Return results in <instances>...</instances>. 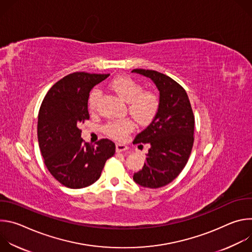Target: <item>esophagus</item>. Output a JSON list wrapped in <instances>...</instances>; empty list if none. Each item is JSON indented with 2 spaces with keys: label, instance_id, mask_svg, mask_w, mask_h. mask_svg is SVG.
Here are the masks:
<instances>
[{
  "label": "esophagus",
  "instance_id": "esophagus-1",
  "mask_svg": "<svg viewBox=\"0 0 252 252\" xmlns=\"http://www.w3.org/2000/svg\"><path fill=\"white\" fill-rule=\"evenodd\" d=\"M127 149H128V148H127L126 146L122 145V143H117V145H116V151H117V153L125 152V151H126Z\"/></svg>",
  "mask_w": 252,
  "mask_h": 252
}]
</instances>
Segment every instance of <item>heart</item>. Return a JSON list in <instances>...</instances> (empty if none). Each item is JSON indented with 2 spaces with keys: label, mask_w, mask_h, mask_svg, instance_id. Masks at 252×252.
I'll return each mask as SVG.
<instances>
[{
  "label": "heart",
  "mask_w": 252,
  "mask_h": 252,
  "mask_svg": "<svg viewBox=\"0 0 252 252\" xmlns=\"http://www.w3.org/2000/svg\"><path fill=\"white\" fill-rule=\"evenodd\" d=\"M110 87L123 100L127 102L128 112L137 123L146 125L156 117L159 105L158 95L151 91H143L142 85L134 79L120 76L112 81ZM99 97L100 91L94 89L88 99L90 112L96 110ZM132 129L133 123L129 119L111 121L104 126V131L116 139L125 138Z\"/></svg>",
  "instance_id": "1"
}]
</instances>
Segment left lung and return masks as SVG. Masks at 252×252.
I'll list each match as a JSON object with an SVG mask.
<instances>
[{"label":"left lung","mask_w":252,"mask_h":252,"mask_svg":"<svg viewBox=\"0 0 252 252\" xmlns=\"http://www.w3.org/2000/svg\"><path fill=\"white\" fill-rule=\"evenodd\" d=\"M131 73L150 78L159 91L156 117L133 140L134 145L151 146L147 162L133 174V181L141 187L158 189L171 183L189 158L194 140V116L186 90L174 80L153 69L135 68Z\"/></svg>","instance_id":"obj_1"}]
</instances>
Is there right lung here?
I'll return each instance as SVG.
<instances>
[{"instance_id": "add662e5", "label": "right lung", "mask_w": 252, "mask_h": 252, "mask_svg": "<svg viewBox=\"0 0 252 252\" xmlns=\"http://www.w3.org/2000/svg\"><path fill=\"white\" fill-rule=\"evenodd\" d=\"M110 74L77 71L57 82L46 94L39 112L38 139L44 162L51 174L68 189L95 183L116 145L101 138L95 146L81 137V125L90 119L91 90Z\"/></svg>"}]
</instances>
